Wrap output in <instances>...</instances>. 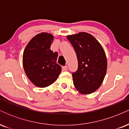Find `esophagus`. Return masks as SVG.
I'll return each instance as SVG.
<instances>
[{"instance_id": "obj_1", "label": "esophagus", "mask_w": 129, "mask_h": 129, "mask_svg": "<svg viewBox=\"0 0 129 129\" xmlns=\"http://www.w3.org/2000/svg\"><path fill=\"white\" fill-rule=\"evenodd\" d=\"M67 69H68L67 66H63V67H62V70L63 71H67Z\"/></svg>"}]
</instances>
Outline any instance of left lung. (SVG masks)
Segmentation results:
<instances>
[{
  "mask_svg": "<svg viewBox=\"0 0 129 129\" xmlns=\"http://www.w3.org/2000/svg\"><path fill=\"white\" fill-rule=\"evenodd\" d=\"M75 48L78 69L73 73V84L81 94H91L100 88L106 76L107 60L103 47L94 37L85 32L67 36Z\"/></svg>",
  "mask_w": 129,
  "mask_h": 129,
  "instance_id": "1",
  "label": "left lung"
}]
</instances>
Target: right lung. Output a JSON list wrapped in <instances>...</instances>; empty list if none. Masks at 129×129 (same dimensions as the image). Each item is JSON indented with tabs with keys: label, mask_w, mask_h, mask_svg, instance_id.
I'll return each instance as SVG.
<instances>
[{
	"label": "right lung",
	"mask_w": 129,
	"mask_h": 129,
	"mask_svg": "<svg viewBox=\"0 0 129 129\" xmlns=\"http://www.w3.org/2000/svg\"><path fill=\"white\" fill-rule=\"evenodd\" d=\"M54 36L41 33L29 41L22 57L24 71L35 86L46 87L52 84L61 72V67L56 63L58 54L53 53L50 46Z\"/></svg>",
	"instance_id": "obj_1"
}]
</instances>
